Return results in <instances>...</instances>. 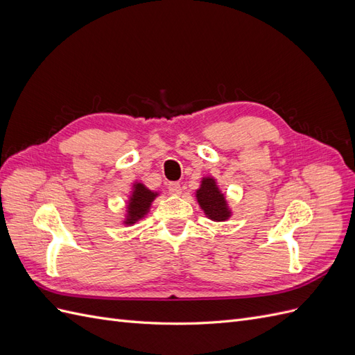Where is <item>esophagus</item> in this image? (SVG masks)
Wrapping results in <instances>:
<instances>
[{
	"label": "esophagus",
	"mask_w": 355,
	"mask_h": 355,
	"mask_svg": "<svg viewBox=\"0 0 355 355\" xmlns=\"http://www.w3.org/2000/svg\"><path fill=\"white\" fill-rule=\"evenodd\" d=\"M180 184H178V182H170L168 184V192L171 196H179L180 194Z\"/></svg>",
	"instance_id": "esophagus-1"
}]
</instances>
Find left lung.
I'll use <instances>...</instances> for the list:
<instances>
[{
	"mask_svg": "<svg viewBox=\"0 0 355 355\" xmlns=\"http://www.w3.org/2000/svg\"><path fill=\"white\" fill-rule=\"evenodd\" d=\"M196 197L204 214L213 222H225L231 218L228 201L225 198V194H222L214 178H202Z\"/></svg>",
	"mask_w": 355,
	"mask_h": 355,
	"instance_id": "left-lung-1",
	"label": "left lung"
}]
</instances>
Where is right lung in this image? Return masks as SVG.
Masks as SVG:
<instances>
[{
  "label": "right lung",
  "instance_id": "obj_1",
  "mask_svg": "<svg viewBox=\"0 0 355 355\" xmlns=\"http://www.w3.org/2000/svg\"><path fill=\"white\" fill-rule=\"evenodd\" d=\"M158 197V192L148 189L141 182H135L132 194L128 197L125 207V219L124 225H133L137 220L144 219L149 209H151L153 201Z\"/></svg>",
  "mask_w": 355,
  "mask_h": 355
}]
</instances>
